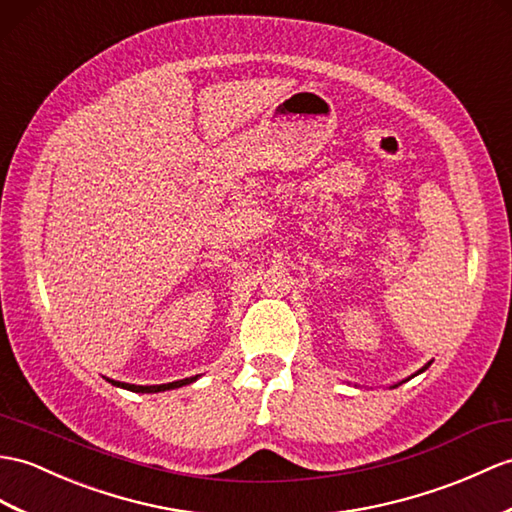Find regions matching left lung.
<instances>
[{"instance_id":"left-lung-1","label":"left lung","mask_w":512,"mask_h":512,"mask_svg":"<svg viewBox=\"0 0 512 512\" xmlns=\"http://www.w3.org/2000/svg\"><path fill=\"white\" fill-rule=\"evenodd\" d=\"M430 364H432V362H427V364H425V366L421 368V371H417V373H414V375H419V373H423V371H425V368H427V366H430ZM414 375H412V377H414ZM397 386H399V384H395V386H392V388H397Z\"/></svg>"}]
</instances>
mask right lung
<instances>
[{
	"instance_id": "1",
	"label": "right lung",
	"mask_w": 512,
	"mask_h": 512,
	"mask_svg": "<svg viewBox=\"0 0 512 512\" xmlns=\"http://www.w3.org/2000/svg\"><path fill=\"white\" fill-rule=\"evenodd\" d=\"M198 375L194 377H187V379H178V382H170V384H159V386H137V384H124V382H115V379H109L113 386H120L126 390H133V392H163V390H172V388H181L196 382Z\"/></svg>"
}]
</instances>
